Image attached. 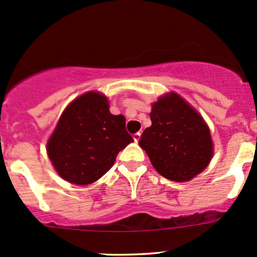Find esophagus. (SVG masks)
<instances>
[{"label":"esophagus","instance_id":"obj_1","mask_svg":"<svg viewBox=\"0 0 257 257\" xmlns=\"http://www.w3.org/2000/svg\"><path fill=\"white\" fill-rule=\"evenodd\" d=\"M133 139H134V142H136V143H138V141L141 139V132H138V133L134 134Z\"/></svg>","mask_w":257,"mask_h":257}]
</instances>
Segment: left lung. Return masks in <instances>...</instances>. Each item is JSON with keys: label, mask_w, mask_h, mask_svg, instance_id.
I'll return each mask as SVG.
<instances>
[{"label": "left lung", "mask_w": 257, "mask_h": 257, "mask_svg": "<svg viewBox=\"0 0 257 257\" xmlns=\"http://www.w3.org/2000/svg\"><path fill=\"white\" fill-rule=\"evenodd\" d=\"M152 126L139 139L153 167L164 178L186 181L211 160L212 142L201 115L177 93L160 97L150 112Z\"/></svg>", "instance_id": "8db88e82"}]
</instances>
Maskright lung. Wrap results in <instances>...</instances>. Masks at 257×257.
I'll use <instances>...</instances> for the list:
<instances>
[{
    "mask_svg": "<svg viewBox=\"0 0 257 257\" xmlns=\"http://www.w3.org/2000/svg\"><path fill=\"white\" fill-rule=\"evenodd\" d=\"M133 142L125 118L109 112L107 97L88 92L64 109L47 143V153L64 180L87 185L113 167L121 149Z\"/></svg>",
    "mask_w": 257,
    "mask_h": 257,
    "instance_id": "add662e5",
    "label": "right lung"
}]
</instances>
